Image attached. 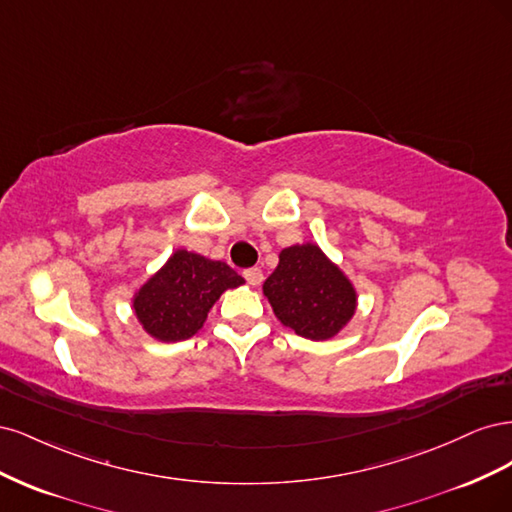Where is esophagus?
<instances>
[{"mask_svg": "<svg viewBox=\"0 0 512 512\" xmlns=\"http://www.w3.org/2000/svg\"><path fill=\"white\" fill-rule=\"evenodd\" d=\"M243 277H245V282L250 284V286H258V284L262 282V271H260L258 267L245 269V271H243Z\"/></svg>", "mask_w": 512, "mask_h": 512, "instance_id": "34e87169", "label": "esophagus"}]
</instances>
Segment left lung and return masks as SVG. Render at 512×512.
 I'll list each match as a JSON object with an SVG mask.
<instances>
[{
  "mask_svg": "<svg viewBox=\"0 0 512 512\" xmlns=\"http://www.w3.org/2000/svg\"><path fill=\"white\" fill-rule=\"evenodd\" d=\"M262 290L284 327L309 339L333 337L356 307L352 284L312 243L282 250Z\"/></svg>",
  "mask_w": 512,
  "mask_h": 512,
  "instance_id": "8db88e82",
  "label": "left lung"
}]
</instances>
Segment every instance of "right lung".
Wrapping results in <instances>:
<instances>
[{"label":"right lung","mask_w":512,"mask_h":512,"mask_svg":"<svg viewBox=\"0 0 512 512\" xmlns=\"http://www.w3.org/2000/svg\"><path fill=\"white\" fill-rule=\"evenodd\" d=\"M243 277L226 262L179 250L134 297L143 329L162 342H181L203 327L209 309Z\"/></svg>","instance_id":"obj_1"}]
</instances>
